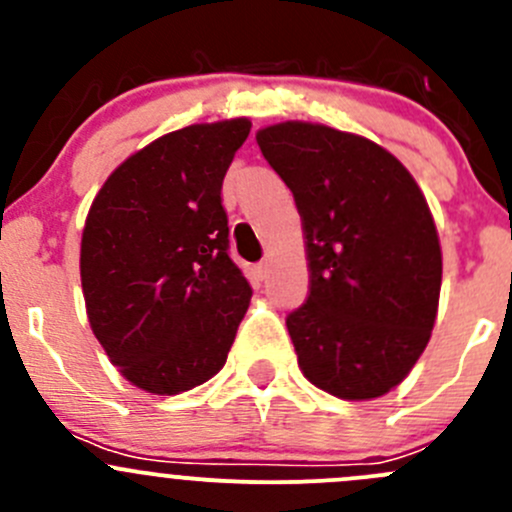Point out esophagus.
<instances>
[{
    "mask_svg": "<svg viewBox=\"0 0 512 512\" xmlns=\"http://www.w3.org/2000/svg\"><path fill=\"white\" fill-rule=\"evenodd\" d=\"M255 272H257V277H260V280H265L267 275H270V262H260V265L255 267Z\"/></svg>",
    "mask_w": 512,
    "mask_h": 512,
    "instance_id": "34e87169",
    "label": "esophagus"
}]
</instances>
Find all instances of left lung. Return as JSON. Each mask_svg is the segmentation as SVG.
<instances>
[{
    "label": "left lung",
    "instance_id": "1",
    "mask_svg": "<svg viewBox=\"0 0 512 512\" xmlns=\"http://www.w3.org/2000/svg\"><path fill=\"white\" fill-rule=\"evenodd\" d=\"M302 218L309 297L287 329L302 374L347 401L384 396L431 339L441 245L409 170L369 138L322 123L257 131Z\"/></svg>",
    "mask_w": 512,
    "mask_h": 512
}]
</instances>
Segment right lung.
I'll return each instance as SVG.
<instances>
[{
  "mask_svg": "<svg viewBox=\"0 0 512 512\" xmlns=\"http://www.w3.org/2000/svg\"><path fill=\"white\" fill-rule=\"evenodd\" d=\"M247 118L165 133L123 160L81 237L86 314L138 389L173 396L225 366L252 287L227 255L223 178Z\"/></svg>",
  "mask_w": 512,
  "mask_h": 512,
  "instance_id": "add662e5",
  "label": "right lung"
}]
</instances>
